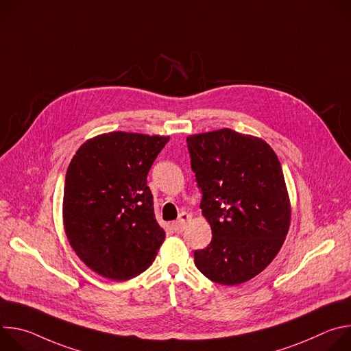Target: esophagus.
<instances>
[{
    "instance_id": "esophagus-1",
    "label": "esophagus",
    "mask_w": 351,
    "mask_h": 351,
    "mask_svg": "<svg viewBox=\"0 0 351 351\" xmlns=\"http://www.w3.org/2000/svg\"><path fill=\"white\" fill-rule=\"evenodd\" d=\"M190 221H191V215L187 214V213H182V214L179 215V219L172 223V229H173L176 233H182Z\"/></svg>"
}]
</instances>
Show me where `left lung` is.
<instances>
[{
  "label": "left lung",
  "mask_w": 351,
  "mask_h": 351,
  "mask_svg": "<svg viewBox=\"0 0 351 351\" xmlns=\"http://www.w3.org/2000/svg\"><path fill=\"white\" fill-rule=\"evenodd\" d=\"M187 148L203 191L199 208L213 230L211 243L194 252V264L215 283H244L272 263L290 228L278 156L265 140L228 128L187 136Z\"/></svg>",
  "instance_id": "obj_1"
}]
</instances>
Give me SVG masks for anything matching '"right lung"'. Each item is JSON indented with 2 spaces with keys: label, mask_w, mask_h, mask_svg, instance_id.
I'll return each mask as SVG.
<instances>
[{
  "label": "right lung",
  "mask_w": 351,
  "mask_h": 351,
  "mask_svg": "<svg viewBox=\"0 0 351 351\" xmlns=\"http://www.w3.org/2000/svg\"><path fill=\"white\" fill-rule=\"evenodd\" d=\"M169 136L111 132L86 140L65 178L62 221L76 256L95 274L129 280L165 240L147 175Z\"/></svg>",
  "instance_id": "add662e5"
}]
</instances>
